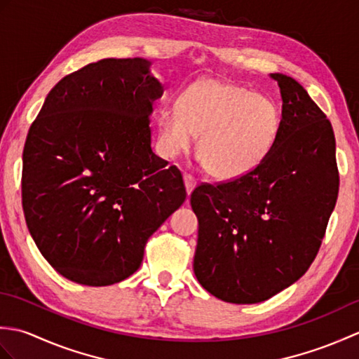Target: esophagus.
<instances>
[{
    "mask_svg": "<svg viewBox=\"0 0 359 359\" xmlns=\"http://www.w3.org/2000/svg\"><path fill=\"white\" fill-rule=\"evenodd\" d=\"M184 182H185V188H187V193L188 194H191L193 193V189L196 188V185H197V180H196V177L193 174H184Z\"/></svg>",
    "mask_w": 359,
    "mask_h": 359,
    "instance_id": "1",
    "label": "esophagus"
}]
</instances>
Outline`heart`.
Segmentation results:
<instances>
[{"instance_id":"heart-1","label":"heart","mask_w":359,"mask_h":359,"mask_svg":"<svg viewBox=\"0 0 359 359\" xmlns=\"http://www.w3.org/2000/svg\"><path fill=\"white\" fill-rule=\"evenodd\" d=\"M177 109H163L158 137L168 154L191 147L203 170L220 180L253 172L276 144L279 111L270 98L253 94L236 83L201 79L179 95Z\"/></svg>"}]
</instances>
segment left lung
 Listing matches in <instances>:
<instances>
[{
	"instance_id": "left-lung-1",
	"label": "left lung",
	"mask_w": 359,
	"mask_h": 359,
	"mask_svg": "<svg viewBox=\"0 0 359 359\" xmlns=\"http://www.w3.org/2000/svg\"><path fill=\"white\" fill-rule=\"evenodd\" d=\"M282 97L276 144L253 172L201 184L194 274L212 296L256 304L309 270L338 199L332 123L294 79L271 74Z\"/></svg>"
}]
</instances>
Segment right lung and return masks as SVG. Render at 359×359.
Here are the masks:
<instances>
[{"mask_svg": "<svg viewBox=\"0 0 359 359\" xmlns=\"http://www.w3.org/2000/svg\"><path fill=\"white\" fill-rule=\"evenodd\" d=\"M144 58H104L60 80L22 151L29 233L53 270L103 287L131 276L151 234L187 199L177 166L151 149L163 86Z\"/></svg>", "mask_w": 359, "mask_h": 359, "instance_id": "right-lung-1", "label": "right lung"}]
</instances>
